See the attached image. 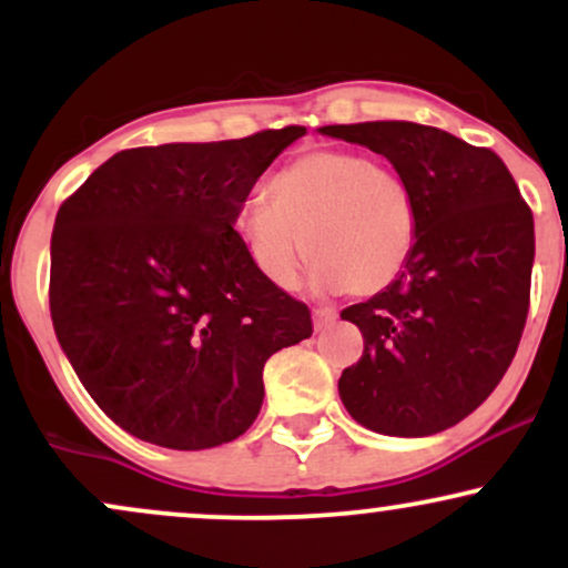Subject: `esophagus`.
Returning <instances> with one entry per match:
<instances>
[{
  "mask_svg": "<svg viewBox=\"0 0 568 568\" xmlns=\"http://www.w3.org/2000/svg\"><path fill=\"white\" fill-rule=\"evenodd\" d=\"M336 317H338V312L334 310V306H315V310H312V321H315V331L328 328L331 323H336Z\"/></svg>",
  "mask_w": 568,
  "mask_h": 568,
  "instance_id": "obj_1",
  "label": "esophagus"
}]
</instances>
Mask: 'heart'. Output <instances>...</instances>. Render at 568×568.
Masks as SVG:
<instances>
[{"label":"heart","mask_w":568,"mask_h":568,"mask_svg":"<svg viewBox=\"0 0 568 568\" xmlns=\"http://www.w3.org/2000/svg\"><path fill=\"white\" fill-rule=\"evenodd\" d=\"M247 262L275 288L293 291L315 262L321 288L371 296L406 270L419 234L408 181L366 154L315 149L266 181V202L234 219Z\"/></svg>","instance_id":"heart-1"}]
</instances>
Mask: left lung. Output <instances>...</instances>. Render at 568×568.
<instances>
[{"label": "left lung", "mask_w": 568, "mask_h": 568, "mask_svg": "<svg viewBox=\"0 0 568 568\" xmlns=\"http://www.w3.org/2000/svg\"><path fill=\"white\" fill-rule=\"evenodd\" d=\"M393 162L419 211L395 283L342 312L363 334L338 395L363 427L397 438L443 433L473 414L513 363L529 315L534 219L491 149L416 122L325 125Z\"/></svg>", "instance_id": "1"}]
</instances>
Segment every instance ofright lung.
<instances>
[{"label": "right lung", "instance_id": "obj_1", "mask_svg": "<svg viewBox=\"0 0 568 568\" xmlns=\"http://www.w3.org/2000/svg\"><path fill=\"white\" fill-rule=\"evenodd\" d=\"M304 133L116 152L58 211V344L125 433L179 452L240 438L264 363L312 336L306 304L266 283L234 234L258 175Z\"/></svg>", "mask_w": 568, "mask_h": 568}]
</instances>
